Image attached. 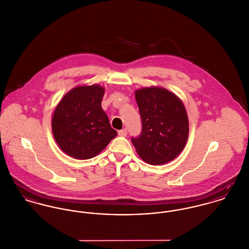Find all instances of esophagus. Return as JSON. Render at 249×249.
<instances>
[{"instance_id": "34e87169", "label": "esophagus", "mask_w": 249, "mask_h": 249, "mask_svg": "<svg viewBox=\"0 0 249 249\" xmlns=\"http://www.w3.org/2000/svg\"><path fill=\"white\" fill-rule=\"evenodd\" d=\"M118 134L120 136H122V137H125V136L127 135V130H126L125 128H124V129H122V130H119V131H118Z\"/></svg>"}]
</instances>
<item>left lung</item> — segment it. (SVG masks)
<instances>
[{
  "label": "left lung",
  "instance_id": "obj_1",
  "mask_svg": "<svg viewBox=\"0 0 249 249\" xmlns=\"http://www.w3.org/2000/svg\"><path fill=\"white\" fill-rule=\"evenodd\" d=\"M142 131L131 142L140 157L150 164L176 158L188 138V119L181 100L161 88L136 91Z\"/></svg>",
  "mask_w": 249,
  "mask_h": 249
}]
</instances>
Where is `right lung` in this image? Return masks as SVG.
<instances>
[{
    "instance_id": "obj_1",
    "label": "right lung",
    "mask_w": 249,
    "mask_h": 249,
    "mask_svg": "<svg viewBox=\"0 0 249 249\" xmlns=\"http://www.w3.org/2000/svg\"><path fill=\"white\" fill-rule=\"evenodd\" d=\"M104 88L93 85L69 91L52 118L53 135L68 155L79 160L93 158L117 136L102 108Z\"/></svg>"
}]
</instances>
